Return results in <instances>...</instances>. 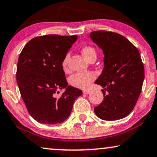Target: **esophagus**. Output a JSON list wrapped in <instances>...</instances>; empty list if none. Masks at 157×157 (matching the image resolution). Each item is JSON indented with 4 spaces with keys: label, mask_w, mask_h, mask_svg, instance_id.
I'll return each instance as SVG.
<instances>
[{
    "label": "esophagus",
    "mask_w": 157,
    "mask_h": 157,
    "mask_svg": "<svg viewBox=\"0 0 157 157\" xmlns=\"http://www.w3.org/2000/svg\"><path fill=\"white\" fill-rule=\"evenodd\" d=\"M90 92H91V91H90L89 90H83V91H82V93L85 94H89Z\"/></svg>",
    "instance_id": "34e87169"
}]
</instances>
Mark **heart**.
Segmentation results:
<instances>
[{
  "mask_svg": "<svg viewBox=\"0 0 157 157\" xmlns=\"http://www.w3.org/2000/svg\"><path fill=\"white\" fill-rule=\"evenodd\" d=\"M82 55L85 58L88 60H90L92 57H96V51L94 48L89 46H83L81 49ZM69 60V55H66L65 56L62 62V66L64 70L68 68V63ZM96 79V74L94 72H78L72 75L70 78V83L75 87L80 89H87L89 84Z\"/></svg>",
  "mask_w": 157,
  "mask_h": 157,
  "instance_id": "obj_1",
  "label": "heart"
}]
</instances>
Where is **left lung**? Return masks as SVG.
I'll return each instance as SVG.
<instances>
[{"label": "left lung", "mask_w": 157, "mask_h": 157, "mask_svg": "<svg viewBox=\"0 0 157 157\" xmlns=\"http://www.w3.org/2000/svg\"><path fill=\"white\" fill-rule=\"evenodd\" d=\"M90 37L105 55L104 68L95 82L104 88V100L94 112L109 121L125 117L134 109L143 84L145 72L140 52L125 37L113 32L94 31Z\"/></svg>", "instance_id": "8db88e82"}]
</instances>
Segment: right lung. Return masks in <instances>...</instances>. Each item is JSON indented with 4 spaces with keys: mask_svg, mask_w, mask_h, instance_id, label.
I'll return each instance as SVG.
<instances>
[{
    "mask_svg": "<svg viewBox=\"0 0 157 157\" xmlns=\"http://www.w3.org/2000/svg\"><path fill=\"white\" fill-rule=\"evenodd\" d=\"M77 36L48 35L29 41L20 54L16 79L27 111L36 121L57 124L68 117L82 91L68 86L62 62ZM66 89L60 98L59 90Z\"/></svg>",
    "mask_w": 157,
    "mask_h": 157,
    "instance_id": "add662e5",
    "label": "right lung"
}]
</instances>
